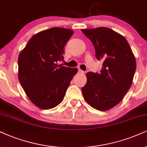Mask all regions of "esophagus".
Here are the masks:
<instances>
[{"mask_svg": "<svg viewBox=\"0 0 147 147\" xmlns=\"http://www.w3.org/2000/svg\"><path fill=\"white\" fill-rule=\"evenodd\" d=\"M78 73H80V74H84V71L81 70L80 69H78Z\"/></svg>", "mask_w": 147, "mask_h": 147, "instance_id": "34e87169", "label": "esophagus"}]
</instances>
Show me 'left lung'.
<instances>
[{
	"instance_id": "left-lung-1",
	"label": "left lung",
	"mask_w": 147,
	"mask_h": 147,
	"mask_svg": "<svg viewBox=\"0 0 147 147\" xmlns=\"http://www.w3.org/2000/svg\"><path fill=\"white\" fill-rule=\"evenodd\" d=\"M81 30L93 43L97 59L103 61L99 73L86 74L83 97L93 108L106 111L117 106L131 87L136 69L135 57L125 38L110 28Z\"/></svg>"
}]
</instances>
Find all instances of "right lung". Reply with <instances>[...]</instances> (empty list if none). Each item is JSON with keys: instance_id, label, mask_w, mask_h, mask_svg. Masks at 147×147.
<instances>
[{"instance_id": "right-lung-1", "label": "right lung", "mask_w": 147, "mask_h": 147, "mask_svg": "<svg viewBox=\"0 0 147 147\" xmlns=\"http://www.w3.org/2000/svg\"><path fill=\"white\" fill-rule=\"evenodd\" d=\"M74 34L54 27L34 35L18 57V79L28 99L43 110L53 108L64 99L78 68L58 65L65 44Z\"/></svg>"}]
</instances>
